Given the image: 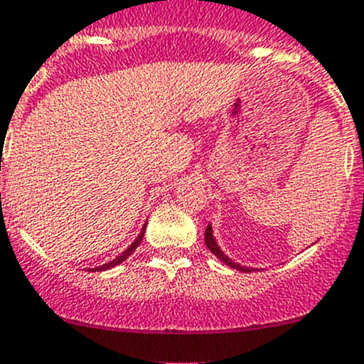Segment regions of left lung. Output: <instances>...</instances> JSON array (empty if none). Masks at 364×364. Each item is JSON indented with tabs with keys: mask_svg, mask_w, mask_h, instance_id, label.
<instances>
[{
	"mask_svg": "<svg viewBox=\"0 0 364 364\" xmlns=\"http://www.w3.org/2000/svg\"><path fill=\"white\" fill-rule=\"evenodd\" d=\"M204 241H205V247H208L209 250H211L213 253H215V255L218 257V259L222 260V262H225L227 266H230V267H232V269L243 271V273H250V271H253L252 267L241 266V264L234 262L232 259H229V257H227L225 253H223L222 250H220V247H218V245H216L215 237H213V227H211V225H208V227H205V232H204Z\"/></svg>",
	"mask_w": 364,
	"mask_h": 364,
	"instance_id": "1",
	"label": "left lung"
}]
</instances>
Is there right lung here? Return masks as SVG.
Returning a JSON list of instances; mask_svg holds the SVG:
<instances>
[{"label": "right lung", "mask_w": 364, "mask_h": 364, "mask_svg": "<svg viewBox=\"0 0 364 364\" xmlns=\"http://www.w3.org/2000/svg\"><path fill=\"white\" fill-rule=\"evenodd\" d=\"M144 230H146V223H144V227H142V230H141V234H139L137 236V240L134 241V243L130 245V247L127 248V250H124L123 253H121V255H117L116 259H112L111 262H107V264H104V266H98V267H93V269H90V271H105V269H111V267H114V266H117V264H121L123 262V260H127L128 257L132 255V253L135 252V248L139 247V245H141V241H142V237H144Z\"/></svg>", "instance_id": "1"}]
</instances>
